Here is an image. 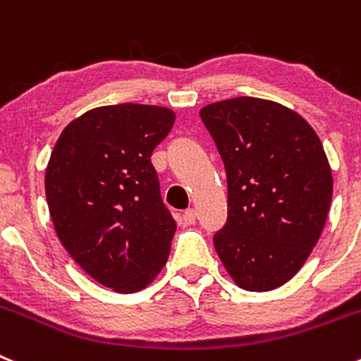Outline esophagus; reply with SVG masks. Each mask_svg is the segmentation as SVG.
<instances>
[{
    "instance_id": "1",
    "label": "esophagus",
    "mask_w": 361,
    "mask_h": 361,
    "mask_svg": "<svg viewBox=\"0 0 361 361\" xmlns=\"http://www.w3.org/2000/svg\"><path fill=\"white\" fill-rule=\"evenodd\" d=\"M183 222L187 226H192V224L196 222V212L192 210V208H187V210L183 212Z\"/></svg>"
}]
</instances>
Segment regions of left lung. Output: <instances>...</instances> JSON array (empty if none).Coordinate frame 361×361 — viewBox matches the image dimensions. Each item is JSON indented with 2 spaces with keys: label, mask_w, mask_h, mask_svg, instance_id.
<instances>
[{
  "label": "left lung",
  "mask_w": 361,
  "mask_h": 361,
  "mask_svg": "<svg viewBox=\"0 0 361 361\" xmlns=\"http://www.w3.org/2000/svg\"><path fill=\"white\" fill-rule=\"evenodd\" d=\"M228 178V221L214 245L249 292L281 287L308 260L326 224L333 176L321 139L294 110L233 97L200 112Z\"/></svg>",
  "instance_id": "left-lung-1"
}]
</instances>
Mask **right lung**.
I'll return each instance as SVG.
<instances>
[{
  "label": "right lung",
  "instance_id": "1",
  "mask_svg": "<svg viewBox=\"0 0 361 361\" xmlns=\"http://www.w3.org/2000/svg\"><path fill=\"white\" fill-rule=\"evenodd\" d=\"M173 110L110 104L71 121L46 169V200L73 260L121 294L142 290L169 258L176 222L160 197L151 153Z\"/></svg>",
  "mask_w": 361,
  "mask_h": 361
}]
</instances>
